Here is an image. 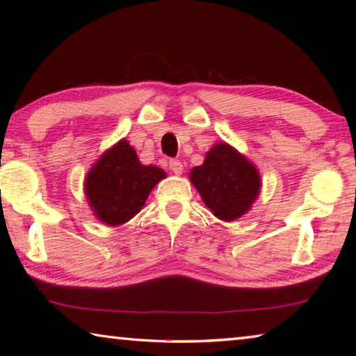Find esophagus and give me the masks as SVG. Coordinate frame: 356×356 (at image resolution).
<instances>
[{
    "label": "esophagus",
    "instance_id": "obj_1",
    "mask_svg": "<svg viewBox=\"0 0 356 356\" xmlns=\"http://www.w3.org/2000/svg\"><path fill=\"white\" fill-rule=\"evenodd\" d=\"M170 168H171V171L174 172V174H182V171H184V165H182V161L180 160H177V159H172V160H170Z\"/></svg>",
    "mask_w": 356,
    "mask_h": 356
}]
</instances>
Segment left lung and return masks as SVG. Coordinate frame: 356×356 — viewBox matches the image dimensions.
<instances>
[{
    "instance_id": "obj_1",
    "label": "left lung",
    "mask_w": 356,
    "mask_h": 356,
    "mask_svg": "<svg viewBox=\"0 0 356 356\" xmlns=\"http://www.w3.org/2000/svg\"><path fill=\"white\" fill-rule=\"evenodd\" d=\"M190 179L206 206L225 221L248 212L261 190L256 168L226 143L210 149L204 163L193 168Z\"/></svg>"
}]
</instances>
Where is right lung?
<instances>
[{
  "label": "right lung",
  "mask_w": 356,
  "mask_h": 356,
  "mask_svg": "<svg viewBox=\"0 0 356 356\" xmlns=\"http://www.w3.org/2000/svg\"><path fill=\"white\" fill-rule=\"evenodd\" d=\"M166 177L156 166H144L122 140L100 156L86 177V195L100 221L119 226L140 212L150 190Z\"/></svg>",
  "instance_id": "1"
}]
</instances>
